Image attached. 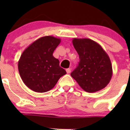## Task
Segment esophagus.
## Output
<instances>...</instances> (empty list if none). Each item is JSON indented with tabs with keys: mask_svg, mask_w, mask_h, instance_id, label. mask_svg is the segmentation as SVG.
Returning <instances> with one entry per match:
<instances>
[{
	"mask_svg": "<svg viewBox=\"0 0 130 130\" xmlns=\"http://www.w3.org/2000/svg\"><path fill=\"white\" fill-rule=\"evenodd\" d=\"M66 72H67V73H70V72H71V69H66Z\"/></svg>",
	"mask_w": 130,
	"mask_h": 130,
	"instance_id": "esophagus-1",
	"label": "esophagus"
}]
</instances>
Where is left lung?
Listing matches in <instances>:
<instances>
[{
    "mask_svg": "<svg viewBox=\"0 0 130 130\" xmlns=\"http://www.w3.org/2000/svg\"><path fill=\"white\" fill-rule=\"evenodd\" d=\"M72 43L80 61L71 73L72 77L87 92H95L106 87L112 75L108 55L100 44L90 39L73 38Z\"/></svg>",
    "mask_w": 130,
    "mask_h": 130,
    "instance_id": "left-lung-1",
    "label": "left lung"
}]
</instances>
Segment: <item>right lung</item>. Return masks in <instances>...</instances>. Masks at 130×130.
I'll use <instances>...</instances> for the list:
<instances>
[{"label":"right lung","mask_w":130,"mask_h":130,"mask_svg":"<svg viewBox=\"0 0 130 130\" xmlns=\"http://www.w3.org/2000/svg\"><path fill=\"white\" fill-rule=\"evenodd\" d=\"M61 42L60 38L46 36L38 39L24 50L18 61V70L24 84L36 92L53 89L67 73L59 65L53 53Z\"/></svg>","instance_id":"right-lung-1"}]
</instances>
